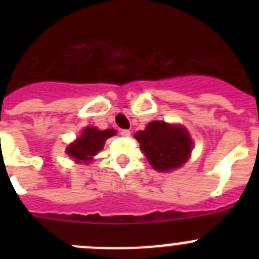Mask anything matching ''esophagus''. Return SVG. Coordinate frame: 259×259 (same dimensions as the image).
Listing matches in <instances>:
<instances>
[{"label":"esophagus","mask_w":259,"mask_h":259,"mask_svg":"<svg viewBox=\"0 0 259 259\" xmlns=\"http://www.w3.org/2000/svg\"><path fill=\"white\" fill-rule=\"evenodd\" d=\"M120 135H122L123 137H130L131 136V131H130V130H122V131H120Z\"/></svg>","instance_id":"34e87169"}]
</instances>
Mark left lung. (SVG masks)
<instances>
[{"label":"left lung","mask_w":259,"mask_h":259,"mask_svg":"<svg viewBox=\"0 0 259 259\" xmlns=\"http://www.w3.org/2000/svg\"><path fill=\"white\" fill-rule=\"evenodd\" d=\"M146 159L162 172L175 170L188 161L193 143L183 125L154 120L135 135Z\"/></svg>","instance_id":"1"}]
</instances>
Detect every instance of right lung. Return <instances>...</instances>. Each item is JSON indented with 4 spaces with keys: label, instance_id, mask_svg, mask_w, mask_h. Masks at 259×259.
I'll list each match as a JSON object with an SVG mask.
<instances>
[{
    "label": "right lung",
    "instance_id": "obj_1",
    "mask_svg": "<svg viewBox=\"0 0 259 259\" xmlns=\"http://www.w3.org/2000/svg\"><path fill=\"white\" fill-rule=\"evenodd\" d=\"M114 135H115L114 130L87 127L76 140L67 146L66 153L76 163H89L100 150L104 149L105 141Z\"/></svg>",
    "mask_w": 259,
    "mask_h": 259
}]
</instances>
